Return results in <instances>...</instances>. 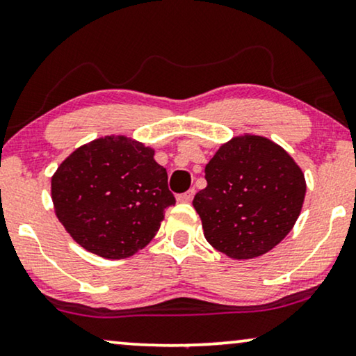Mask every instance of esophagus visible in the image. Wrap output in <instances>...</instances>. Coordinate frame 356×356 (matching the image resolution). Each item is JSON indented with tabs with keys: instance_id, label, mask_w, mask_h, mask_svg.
Segmentation results:
<instances>
[{
	"instance_id": "1",
	"label": "esophagus",
	"mask_w": 356,
	"mask_h": 356,
	"mask_svg": "<svg viewBox=\"0 0 356 356\" xmlns=\"http://www.w3.org/2000/svg\"><path fill=\"white\" fill-rule=\"evenodd\" d=\"M195 189H188V191L186 193H183V195H179L178 197H177V200H178V202H189V201H191L193 200V197H195Z\"/></svg>"
}]
</instances>
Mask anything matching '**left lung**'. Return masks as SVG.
I'll use <instances>...</instances> for the list:
<instances>
[{"label": "left lung", "mask_w": 356, "mask_h": 356, "mask_svg": "<svg viewBox=\"0 0 356 356\" xmlns=\"http://www.w3.org/2000/svg\"><path fill=\"white\" fill-rule=\"evenodd\" d=\"M193 200L204 237L235 260L270 252L301 214L306 179L288 152L261 136L234 137L206 165Z\"/></svg>", "instance_id": "8db88e82"}]
</instances>
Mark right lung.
Here are the masks:
<instances>
[{
  "label": "right lung",
  "mask_w": 356,
  "mask_h": 356,
  "mask_svg": "<svg viewBox=\"0 0 356 356\" xmlns=\"http://www.w3.org/2000/svg\"><path fill=\"white\" fill-rule=\"evenodd\" d=\"M155 152L124 136L96 138L68 155L52 177L55 214L76 243L109 260L144 248L173 206Z\"/></svg>",
  "instance_id": "1"
}]
</instances>
